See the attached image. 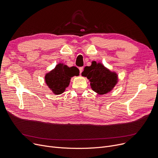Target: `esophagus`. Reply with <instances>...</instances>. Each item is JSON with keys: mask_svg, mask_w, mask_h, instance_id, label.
I'll use <instances>...</instances> for the list:
<instances>
[{"mask_svg": "<svg viewBox=\"0 0 158 158\" xmlns=\"http://www.w3.org/2000/svg\"><path fill=\"white\" fill-rule=\"evenodd\" d=\"M79 69L80 73H82V70H83V67H79Z\"/></svg>", "mask_w": 158, "mask_h": 158, "instance_id": "1", "label": "esophagus"}]
</instances>
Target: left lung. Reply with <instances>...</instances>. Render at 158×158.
I'll use <instances>...</instances> for the list:
<instances>
[{
  "label": "left lung",
  "instance_id": "1",
  "mask_svg": "<svg viewBox=\"0 0 158 158\" xmlns=\"http://www.w3.org/2000/svg\"><path fill=\"white\" fill-rule=\"evenodd\" d=\"M81 75L89 79L91 88L99 95L111 92L118 82L117 73L110 71L102 63L96 61H92L89 66H85Z\"/></svg>",
  "mask_w": 158,
  "mask_h": 158
}]
</instances>
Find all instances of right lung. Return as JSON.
<instances>
[{"label": "right lung", "mask_w": 158, "mask_h": 158, "mask_svg": "<svg viewBox=\"0 0 158 158\" xmlns=\"http://www.w3.org/2000/svg\"><path fill=\"white\" fill-rule=\"evenodd\" d=\"M79 75V70L76 66L69 67L63 63H59L52 70L46 73L45 81L54 94L60 95L69 86L71 78Z\"/></svg>", "instance_id": "right-lung-1"}]
</instances>
